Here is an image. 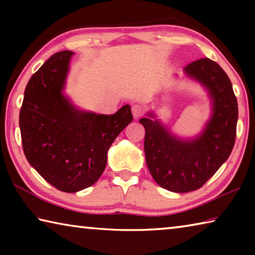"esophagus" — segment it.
Here are the masks:
<instances>
[{"label": "esophagus", "mask_w": 255, "mask_h": 255, "mask_svg": "<svg viewBox=\"0 0 255 255\" xmlns=\"http://www.w3.org/2000/svg\"><path fill=\"white\" fill-rule=\"evenodd\" d=\"M131 111H132V116L133 118H139L141 116L144 115L145 112V108L141 106V105H133L131 108Z\"/></svg>", "instance_id": "obj_1"}]
</instances>
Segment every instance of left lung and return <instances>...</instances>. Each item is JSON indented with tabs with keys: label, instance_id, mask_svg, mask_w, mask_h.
Returning <instances> with one entry per match:
<instances>
[{
	"label": "left lung",
	"instance_id": "left-lung-1",
	"mask_svg": "<svg viewBox=\"0 0 255 255\" xmlns=\"http://www.w3.org/2000/svg\"><path fill=\"white\" fill-rule=\"evenodd\" d=\"M183 71L204 86L211 102L210 118L199 135L188 139L173 135L153 111L139 119L145 128L144 149L150 174L162 188L178 193L201 188L226 162L234 147L239 118L231 80L217 63L198 59Z\"/></svg>",
	"mask_w": 255,
	"mask_h": 255
}]
</instances>
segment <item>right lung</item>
Instances as JSON below:
<instances>
[{
    "label": "right lung",
    "mask_w": 255,
    "mask_h": 255,
    "mask_svg": "<svg viewBox=\"0 0 255 255\" xmlns=\"http://www.w3.org/2000/svg\"><path fill=\"white\" fill-rule=\"evenodd\" d=\"M73 55L71 50L56 53L34 73L19 116L30 165L53 187L71 193L97 182L111 144L132 122L129 105L110 116L73 105L64 93Z\"/></svg>",
    "instance_id": "right-lung-1"
}]
</instances>
